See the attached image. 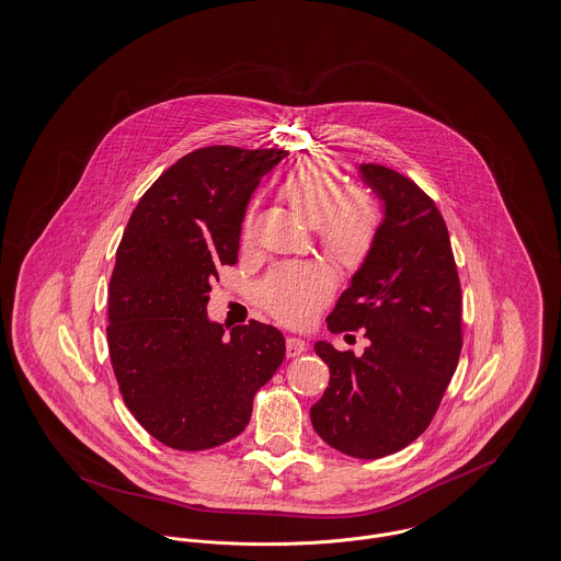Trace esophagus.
I'll return each mask as SVG.
<instances>
[{
    "label": "esophagus",
    "mask_w": 561,
    "mask_h": 561,
    "mask_svg": "<svg viewBox=\"0 0 561 561\" xmlns=\"http://www.w3.org/2000/svg\"><path fill=\"white\" fill-rule=\"evenodd\" d=\"M306 351H308L306 340H301V337H288L286 340V355L288 357H297V355H301Z\"/></svg>",
    "instance_id": "34e87169"
}]
</instances>
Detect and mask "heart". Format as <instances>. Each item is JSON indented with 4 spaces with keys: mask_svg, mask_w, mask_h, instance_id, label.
<instances>
[{
    "mask_svg": "<svg viewBox=\"0 0 561 561\" xmlns=\"http://www.w3.org/2000/svg\"><path fill=\"white\" fill-rule=\"evenodd\" d=\"M282 199L313 226L322 251L342 268L357 271L373 255L380 234V210L366 188H344L337 163L324 154H308L293 165L279 185ZM253 219L241 226V241L250 243ZM333 288L331 273L316 262H293L273 268L257 286L260 308L286 324L313 318Z\"/></svg>",
    "mask_w": 561,
    "mask_h": 561,
    "instance_id": "obj_1",
    "label": "heart"
}]
</instances>
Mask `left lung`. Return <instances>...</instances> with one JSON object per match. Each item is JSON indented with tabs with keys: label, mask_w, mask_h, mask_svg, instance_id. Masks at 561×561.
Returning a JSON list of instances; mask_svg holds the SVG:
<instances>
[{
	"label": "left lung",
	"mask_w": 561,
	"mask_h": 561,
	"mask_svg": "<svg viewBox=\"0 0 561 561\" xmlns=\"http://www.w3.org/2000/svg\"><path fill=\"white\" fill-rule=\"evenodd\" d=\"M362 176L385 202L368 262L353 275L327 327L366 329L362 357L316 342L329 387L311 426L337 451L382 458L422 435L456 373L462 295L447 226L431 195L391 168L364 163Z\"/></svg>",
	"instance_id": "1"
}]
</instances>
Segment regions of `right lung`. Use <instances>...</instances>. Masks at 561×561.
Segmentation results:
<instances>
[{
    "instance_id": "add662e5",
    "label": "right lung",
    "mask_w": 561,
    "mask_h": 561,
    "mask_svg": "<svg viewBox=\"0 0 561 561\" xmlns=\"http://www.w3.org/2000/svg\"><path fill=\"white\" fill-rule=\"evenodd\" d=\"M286 150L206 146L137 202L110 282L107 344L126 409L168 447L199 451L250 424L253 396L282 366L284 335L264 322L206 316L219 266L239 257L251 193Z\"/></svg>"
}]
</instances>
